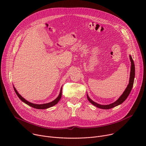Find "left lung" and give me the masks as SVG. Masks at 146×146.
<instances>
[{
	"label": "left lung",
	"mask_w": 146,
	"mask_h": 146,
	"mask_svg": "<svg viewBox=\"0 0 146 146\" xmlns=\"http://www.w3.org/2000/svg\"><path fill=\"white\" fill-rule=\"evenodd\" d=\"M130 58V60L131 62V72H130V78H129V84L125 89V90L124 91L123 94L121 95V96L114 103H112L111 104H109V105H100V104H98L94 101H93L88 96V94L87 95V99L89 100L90 102H91L93 105L95 106L102 109H110L113 108H114L117 106H118L121 104H122L125 100L127 99L128 98V95H129L132 88L133 87V82H134V78H135V64H134V62L132 59V58L131 55H129Z\"/></svg>",
	"instance_id": "1"
}]
</instances>
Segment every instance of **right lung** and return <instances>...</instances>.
<instances>
[{
    "label": "right lung",
    "mask_w": 146,
    "mask_h": 146,
    "mask_svg": "<svg viewBox=\"0 0 146 146\" xmlns=\"http://www.w3.org/2000/svg\"><path fill=\"white\" fill-rule=\"evenodd\" d=\"M14 87V90L17 94V95L18 96V97L21 99V100L23 101V102H24L25 103H26L27 105H28V106H31L35 109H48V108H50L54 105H55L56 104H57L58 103V102L59 101V100L61 98V96H62V87H61L60 88V92H59V95L58 96V97L55 99L53 101L51 102H49V103H44V104H40V105H39V104H35V103H31L28 100H27L25 99H24L23 97L21 96V95L18 92V91H17V90L15 89V88Z\"/></svg>",
    "instance_id": "1"
}]
</instances>
